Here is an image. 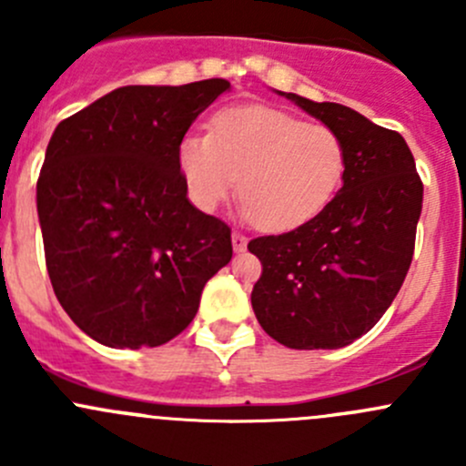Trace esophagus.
Segmentation results:
<instances>
[{
  "instance_id": "1",
  "label": "esophagus",
  "mask_w": 466,
  "mask_h": 466,
  "mask_svg": "<svg viewBox=\"0 0 466 466\" xmlns=\"http://www.w3.org/2000/svg\"><path fill=\"white\" fill-rule=\"evenodd\" d=\"M246 246H248L246 234H243V232H232V248H234V252H243V250H246Z\"/></svg>"
}]
</instances>
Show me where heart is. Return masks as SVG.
Segmentation results:
<instances>
[{
	"label": "heart",
	"mask_w": 466,
	"mask_h": 466,
	"mask_svg": "<svg viewBox=\"0 0 466 466\" xmlns=\"http://www.w3.org/2000/svg\"><path fill=\"white\" fill-rule=\"evenodd\" d=\"M177 167L198 209L214 211L241 177L243 216L284 232L336 198L347 176V146L327 124H307L277 107L237 106L211 119L209 135L182 139Z\"/></svg>",
	"instance_id": "1"
}]
</instances>
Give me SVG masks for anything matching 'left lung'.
Listing matches in <instances>:
<instances>
[{"mask_svg":"<svg viewBox=\"0 0 466 466\" xmlns=\"http://www.w3.org/2000/svg\"><path fill=\"white\" fill-rule=\"evenodd\" d=\"M290 98L347 146V176L329 207L284 234L252 238L263 270L252 309L263 331L290 350H338L380 320L415 252L424 185L399 133L340 103Z\"/></svg>","mask_w":466,"mask_h":466,"instance_id":"8db88e82","label":"left lung"}]
</instances>
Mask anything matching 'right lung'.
Segmentation results:
<instances>
[{
  "instance_id": "add662e5",
  "label": "right lung",
  "mask_w": 466,
  "mask_h": 466,
  "mask_svg": "<svg viewBox=\"0 0 466 466\" xmlns=\"http://www.w3.org/2000/svg\"><path fill=\"white\" fill-rule=\"evenodd\" d=\"M225 78L126 86L56 126L37 177L45 259L60 307L106 347H157L198 313L232 259V229L187 198L177 150Z\"/></svg>"
}]
</instances>
